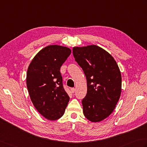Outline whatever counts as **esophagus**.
I'll return each instance as SVG.
<instances>
[{
	"mask_svg": "<svg viewBox=\"0 0 147 147\" xmlns=\"http://www.w3.org/2000/svg\"><path fill=\"white\" fill-rule=\"evenodd\" d=\"M75 90H76V89L74 88H72L71 89V92L72 93H74V92H75Z\"/></svg>",
	"mask_w": 147,
	"mask_h": 147,
	"instance_id": "34e87169",
	"label": "esophagus"
}]
</instances>
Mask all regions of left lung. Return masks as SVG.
Wrapping results in <instances>:
<instances>
[{"mask_svg":"<svg viewBox=\"0 0 147 147\" xmlns=\"http://www.w3.org/2000/svg\"><path fill=\"white\" fill-rule=\"evenodd\" d=\"M73 53L87 78L83 114L90 122L102 121L112 113L121 95L120 69L113 57L97 45L74 47Z\"/></svg>","mask_w":147,"mask_h":147,"instance_id":"1","label":"left lung"}]
</instances>
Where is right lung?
I'll return each mask as SVG.
<instances>
[{
    "label": "right lung",
    "instance_id": "right-lung-1",
    "mask_svg": "<svg viewBox=\"0 0 147 147\" xmlns=\"http://www.w3.org/2000/svg\"><path fill=\"white\" fill-rule=\"evenodd\" d=\"M71 50L60 45H50L37 53L28 66L27 87L37 111L50 120L64 115L69 97L64 90L60 67Z\"/></svg>",
    "mask_w": 147,
    "mask_h": 147
}]
</instances>
